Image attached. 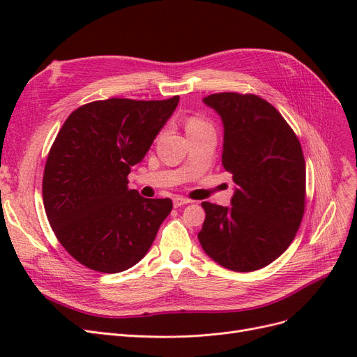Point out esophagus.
Here are the masks:
<instances>
[{
  "label": "esophagus",
  "mask_w": 357,
  "mask_h": 357,
  "mask_svg": "<svg viewBox=\"0 0 357 357\" xmlns=\"http://www.w3.org/2000/svg\"><path fill=\"white\" fill-rule=\"evenodd\" d=\"M189 202H190V199L183 198V197H176L174 199H172V204H174L176 208L181 207V205H186V204H189Z\"/></svg>",
  "instance_id": "obj_1"
}]
</instances>
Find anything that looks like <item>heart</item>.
<instances>
[{"label": "heart", "mask_w": 357, "mask_h": 357, "mask_svg": "<svg viewBox=\"0 0 357 357\" xmlns=\"http://www.w3.org/2000/svg\"><path fill=\"white\" fill-rule=\"evenodd\" d=\"M208 129H213L210 122L205 121L204 117L193 114L190 117L186 119V131L188 135L190 134H197V132H202V131H208Z\"/></svg>", "instance_id": "obj_1"}]
</instances>
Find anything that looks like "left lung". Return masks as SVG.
Instances as JSON below:
<instances>
[{
	"mask_svg": "<svg viewBox=\"0 0 357 357\" xmlns=\"http://www.w3.org/2000/svg\"><path fill=\"white\" fill-rule=\"evenodd\" d=\"M204 104L223 122L222 165L236 185L229 207L202 202L198 240L214 262L236 273L261 269L294 241L305 208V160L298 137L257 95L222 92Z\"/></svg>",
	"mask_w": 357,
	"mask_h": 357,
	"instance_id": "obj_1",
	"label": "left lung"
}]
</instances>
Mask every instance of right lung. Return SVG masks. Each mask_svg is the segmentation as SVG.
Masks as SVG:
<instances>
[{
  "label": "right lung",
  "instance_id": "1",
  "mask_svg": "<svg viewBox=\"0 0 357 357\" xmlns=\"http://www.w3.org/2000/svg\"><path fill=\"white\" fill-rule=\"evenodd\" d=\"M178 100L93 101L62 125L45 167L43 202L56 238L82 265L122 273L153 244L172 202L143 198L128 188V174Z\"/></svg>",
  "mask_w": 357,
  "mask_h": 357
}]
</instances>
